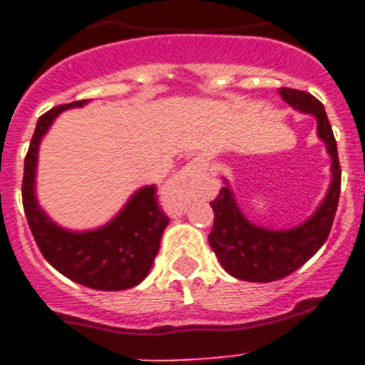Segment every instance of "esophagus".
Listing matches in <instances>:
<instances>
[{
	"label": "esophagus",
	"mask_w": 365,
	"mask_h": 365,
	"mask_svg": "<svg viewBox=\"0 0 365 365\" xmlns=\"http://www.w3.org/2000/svg\"><path fill=\"white\" fill-rule=\"evenodd\" d=\"M200 174H202V165L195 160V163L187 165L183 170H180L176 176L172 178L168 189L176 197L178 202H182V205L187 202L189 197L193 195L195 185H197V180H199Z\"/></svg>",
	"instance_id": "34e87169"
}]
</instances>
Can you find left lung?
Wrapping results in <instances>:
<instances>
[{
  "mask_svg": "<svg viewBox=\"0 0 365 365\" xmlns=\"http://www.w3.org/2000/svg\"><path fill=\"white\" fill-rule=\"evenodd\" d=\"M278 94L294 110L317 119V134L326 143V151L331 159V183L311 217H307L301 225L278 231L250 222L237 205L233 189L223 178L225 185L210 202L214 210V227L208 235V242L223 269L231 277L246 282L280 280L305 265L328 240L339 202L341 166L337 142L324 106L312 94L295 88H280Z\"/></svg>",
  "mask_w": 365,
  "mask_h": 365,
  "instance_id": "8db88e82",
  "label": "left lung"
}]
</instances>
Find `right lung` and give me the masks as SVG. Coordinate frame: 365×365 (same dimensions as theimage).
Here are the masks:
<instances>
[{"mask_svg":"<svg viewBox=\"0 0 365 365\" xmlns=\"http://www.w3.org/2000/svg\"><path fill=\"white\" fill-rule=\"evenodd\" d=\"M85 104H88V100H77L53 108L39 117L24 159L22 205L43 257L56 271L87 288L119 292L134 288L148 277L159 252L160 237L170 222L159 208L155 185H143L134 191L113 220L88 231L60 227L37 202L39 143L62 111L83 108Z\"/></svg>","mask_w":365,"mask_h":365,"instance_id":"add662e5","label":"right lung"}]
</instances>
